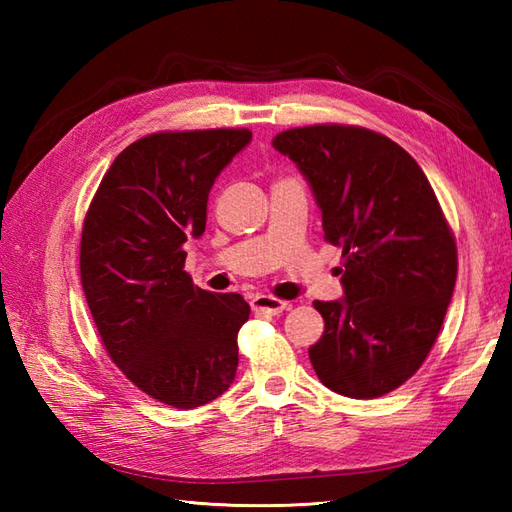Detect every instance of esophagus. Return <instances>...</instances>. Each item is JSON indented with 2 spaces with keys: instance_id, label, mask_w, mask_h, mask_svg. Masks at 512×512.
<instances>
[{
  "instance_id": "1",
  "label": "esophagus",
  "mask_w": 512,
  "mask_h": 512,
  "mask_svg": "<svg viewBox=\"0 0 512 512\" xmlns=\"http://www.w3.org/2000/svg\"><path fill=\"white\" fill-rule=\"evenodd\" d=\"M250 308H253L255 312H264V314H279L288 308V301H281V299H275L270 295H255L253 299H250Z\"/></svg>"
}]
</instances>
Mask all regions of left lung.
I'll list each match as a JSON object with an SVG mask.
<instances>
[{
	"label": "left lung",
	"instance_id": "left-lung-1",
	"mask_svg": "<svg viewBox=\"0 0 512 512\" xmlns=\"http://www.w3.org/2000/svg\"><path fill=\"white\" fill-rule=\"evenodd\" d=\"M273 147L343 248V297L314 301L325 321L308 350L314 372L336 394L385 396L418 372L453 297L458 250L436 193L405 149L363 127H297Z\"/></svg>",
	"mask_w": 512,
	"mask_h": 512
}]
</instances>
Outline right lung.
<instances>
[{
    "label": "right lung",
    "instance_id": "1",
    "mask_svg": "<svg viewBox=\"0 0 512 512\" xmlns=\"http://www.w3.org/2000/svg\"><path fill=\"white\" fill-rule=\"evenodd\" d=\"M250 140L248 129L140 138L85 215L81 284L105 350L140 391L176 409L206 405L235 380L250 306L193 286L182 246L204 233L215 178Z\"/></svg>",
    "mask_w": 512,
    "mask_h": 512
}]
</instances>
